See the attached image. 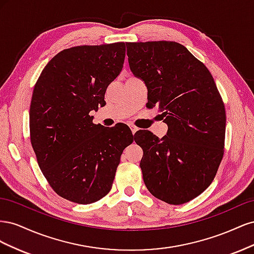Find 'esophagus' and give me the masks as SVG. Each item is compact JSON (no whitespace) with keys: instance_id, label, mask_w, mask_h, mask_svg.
I'll use <instances>...</instances> for the list:
<instances>
[{"instance_id":"esophagus-1","label":"esophagus","mask_w":254,"mask_h":254,"mask_svg":"<svg viewBox=\"0 0 254 254\" xmlns=\"http://www.w3.org/2000/svg\"><path fill=\"white\" fill-rule=\"evenodd\" d=\"M129 127H130V129H131L132 134H134V133L137 131V128H136L135 126H133V125H129Z\"/></svg>"}]
</instances>
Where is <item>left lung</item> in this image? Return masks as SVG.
I'll list each match as a JSON object with an SVG mask.
<instances>
[{"label":"left lung","mask_w":254,"mask_h":254,"mask_svg":"<svg viewBox=\"0 0 254 254\" xmlns=\"http://www.w3.org/2000/svg\"><path fill=\"white\" fill-rule=\"evenodd\" d=\"M126 45L130 70L148 90L146 107H158L168 126L162 139L147 130L136 133L145 143L144 183L166 203L189 202L212 183L224 157V102L210 71L184 45L165 40Z\"/></svg>","instance_id":"8db88e82"}]
</instances>
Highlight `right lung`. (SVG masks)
I'll return each instance as SVG.
<instances>
[{"mask_svg":"<svg viewBox=\"0 0 254 254\" xmlns=\"http://www.w3.org/2000/svg\"><path fill=\"white\" fill-rule=\"evenodd\" d=\"M125 42L79 45L54 56L38 78L29 108L30 143L40 170L60 197L79 204L109 193L123 150L134 135L125 125L94 124L121 73Z\"/></svg>","mask_w":254,"mask_h":254,"instance_id":"1","label":"right lung"}]
</instances>
